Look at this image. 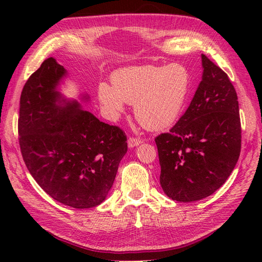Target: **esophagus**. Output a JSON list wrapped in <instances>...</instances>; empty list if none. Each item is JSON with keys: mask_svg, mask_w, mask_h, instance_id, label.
<instances>
[{"mask_svg": "<svg viewBox=\"0 0 262 262\" xmlns=\"http://www.w3.org/2000/svg\"><path fill=\"white\" fill-rule=\"evenodd\" d=\"M142 143V140L140 137H129L128 138V146L129 147H135L137 145H140V144Z\"/></svg>", "mask_w": 262, "mask_h": 262, "instance_id": "1", "label": "esophagus"}]
</instances>
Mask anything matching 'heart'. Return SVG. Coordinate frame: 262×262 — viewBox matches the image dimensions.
Masks as SVG:
<instances>
[{
	"label": "heart",
	"mask_w": 262,
	"mask_h": 262,
	"mask_svg": "<svg viewBox=\"0 0 262 262\" xmlns=\"http://www.w3.org/2000/svg\"><path fill=\"white\" fill-rule=\"evenodd\" d=\"M111 82L113 86L101 83L98 88L100 102L110 113H120L124 102L134 104L141 125L162 129L179 117L190 89V73L178 63L130 66L117 71Z\"/></svg>",
	"instance_id": "1"
}]
</instances>
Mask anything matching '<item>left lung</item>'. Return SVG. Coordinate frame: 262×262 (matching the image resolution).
<instances>
[{"mask_svg":"<svg viewBox=\"0 0 262 262\" xmlns=\"http://www.w3.org/2000/svg\"><path fill=\"white\" fill-rule=\"evenodd\" d=\"M203 80L187 111L169 133L155 137L160 183L177 202H196L224 185L241 152V120L234 86L202 55Z\"/></svg>","mask_w":262,"mask_h":262,"instance_id":"left-lung-1","label":"left lung"}]
</instances>
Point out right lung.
Instances as JSON below:
<instances>
[{"label": "right lung", "instance_id": "add662e5", "mask_svg": "<svg viewBox=\"0 0 262 262\" xmlns=\"http://www.w3.org/2000/svg\"><path fill=\"white\" fill-rule=\"evenodd\" d=\"M65 74L49 57L27 80L20 98V149L30 174L47 194L70 207L91 208L113 187L127 152V136L79 103L62 100L56 86Z\"/></svg>", "mask_w": 262, "mask_h": 262}]
</instances>
